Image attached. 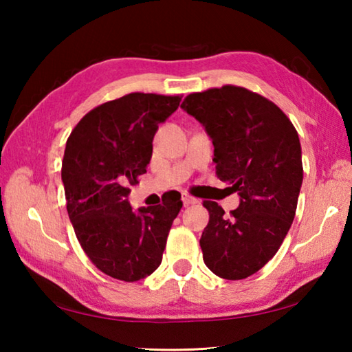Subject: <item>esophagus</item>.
<instances>
[{
  "label": "esophagus",
  "mask_w": 352,
  "mask_h": 352,
  "mask_svg": "<svg viewBox=\"0 0 352 352\" xmlns=\"http://www.w3.org/2000/svg\"><path fill=\"white\" fill-rule=\"evenodd\" d=\"M182 200H183L184 206H188V205H195V204H197V201H199L197 199L192 197V195H189V194H183Z\"/></svg>",
  "instance_id": "obj_1"
}]
</instances>
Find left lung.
<instances>
[{
	"instance_id": "left-lung-1",
	"label": "left lung",
	"mask_w": 352,
	"mask_h": 352,
	"mask_svg": "<svg viewBox=\"0 0 352 352\" xmlns=\"http://www.w3.org/2000/svg\"><path fill=\"white\" fill-rule=\"evenodd\" d=\"M182 107L204 124L216 175L241 197L230 216L204 201L210 212L200 237L204 261L220 278L245 279L276 254L294 222L302 183L296 129L276 104L243 87L190 93Z\"/></svg>"
}]
</instances>
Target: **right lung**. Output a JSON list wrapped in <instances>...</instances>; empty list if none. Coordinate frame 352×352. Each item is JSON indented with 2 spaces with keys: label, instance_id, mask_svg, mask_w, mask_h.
<instances>
[{
  "label": "right lung",
  "instance_id": "obj_1",
  "mask_svg": "<svg viewBox=\"0 0 352 352\" xmlns=\"http://www.w3.org/2000/svg\"><path fill=\"white\" fill-rule=\"evenodd\" d=\"M180 100V94H126L88 111L67 141L62 180L76 237L93 264L119 281H140L158 269L183 206L177 192L138 214L127 201L130 186L146 174L158 124Z\"/></svg>",
  "mask_w": 352,
  "mask_h": 352
}]
</instances>
